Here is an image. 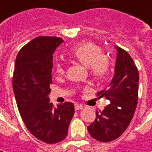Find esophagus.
Returning a JSON list of instances; mask_svg holds the SVG:
<instances>
[{
	"instance_id": "obj_1",
	"label": "esophagus",
	"mask_w": 152,
	"mask_h": 152,
	"mask_svg": "<svg viewBox=\"0 0 152 152\" xmlns=\"http://www.w3.org/2000/svg\"><path fill=\"white\" fill-rule=\"evenodd\" d=\"M75 109L76 111L77 110H82V109H83V106L81 105V104H75Z\"/></svg>"
}]
</instances>
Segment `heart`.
I'll return each instance as SVG.
<instances>
[{
	"mask_svg": "<svg viewBox=\"0 0 152 152\" xmlns=\"http://www.w3.org/2000/svg\"><path fill=\"white\" fill-rule=\"evenodd\" d=\"M70 56L88 67L91 74L96 77L105 76L110 67L109 59L103 54L102 48L91 42H86L77 45L71 50ZM64 69L63 64L58 63L56 64V71L59 75L64 74Z\"/></svg>",
	"mask_w": 152,
	"mask_h": 152,
	"instance_id": "b5f03b06",
	"label": "heart"
}]
</instances>
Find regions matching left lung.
I'll list each match as a JSON object with an SVG mask.
<instances>
[{"mask_svg":"<svg viewBox=\"0 0 152 152\" xmlns=\"http://www.w3.org/2000/svg\"><path fill=\"white\" fill-rule=\"evenodd\" d=\"M117 58L114 76L98 98L106 97L110 104L104 110L96 111L94 121L88 126L90 136L101 142L118 138L128 127L138 103V71L132 58L121 47L115 46Z\"/></svg>","mask_w":152,"mask_h":152,"instance_id":"obj_1","label":"left lung"}]
</instances>
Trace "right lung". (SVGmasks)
Returning a JSON list of instances; mask_svg holds the SVG:
<instances>
[{
	"label": "right lung",
	"instance_id": "obj_1",
	"mask_svg": "<svg viewBox=\"0 0 152 152\" xmlns=\"http://www.w3.org/2000/svg\"><path fill=\"white\" fill-rule=\"evenodd\" d=\"M63 42L58 37H37L21 48L15 60L13 89L19 112L28 131L47 144L66 138L75 113L72 102L57 107L49 102L52 55Z\"/></svg>",
	"mask_w": 152,
	"mask_h": 152
}]
</instances>
